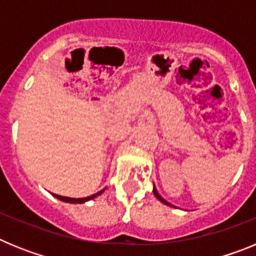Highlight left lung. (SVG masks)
Segmentation results:
<instances>
[{
  "instance_id": "obj_1",
  "label": "left lung",
  "mask_w": 256,
  "mask_h": 256,
  "mask_svg": "<svg viewBox=\"0 0 256 256\" xmlns=\"http://www.w3.org/2000/svg\"><path fill=\"white\" fill-rule=\"evenodd\" d=\"M152 192H154V195L156 196V198H158V200H159V201H162V204L168 205V206H173V208H176V206H174V205H172L170 202H168V201H166V200H164V198H162V196L159 195V192H158V190H156V187H155V186H154V190H152Z\"/></svg>"
}]
</instances>
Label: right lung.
Listing matches in <instances>:
<instances>
[{"mask_svg": "<svg viewBox=\"0 0 256 256\" xmlns=\"http://www.w3.org/2000/svg\"><path fill=\"white\" fill-rule=\"evenodd\" d=\"M105 191V188L101 190V191H98L97 194H94V195L91 196H87V198H66V196H60V195H56V194H52V195L55 196L56 198H58V200L64 201V202H69V204H84V202H87V201L92 200V198H97L98 195H101L102 192Z\"/></svg>", "mask_w": 256, "mask_h": 256, "instance_id": "1", "label": "right lung"}]
</instances>
